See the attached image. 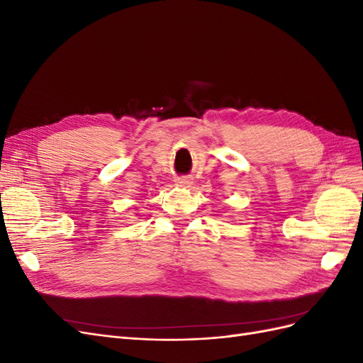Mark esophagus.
Listing matches in <instances>:
<instances>
[{"instance_id":"34e87169","label":"esophagus","mask_w":363,"mask_h":363,"mask_svg":"<svg viewBox=\"0 0 363 363\" xmlns=\"http://www.w3.org/2000/svg\"><path fill=\"white\" fill-rule=\"evenodd\" d=\"M175 183H177V186H191L192 184V180L189 177H179L177 180H175Z\"/></svg>"}]
</instances>
